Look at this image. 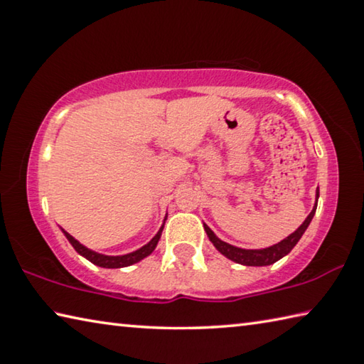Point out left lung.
Here are the masks:
<instances>
[{"label":"left lung","mask_w":364,"mask_h":364,"mask_svg":"<svg viewBox=\"0 0 364 364\" xmlns=\"http://www.w3.org/2000/svg\"><path fill=\"white\" fill-rule=\"evenodd\" d=\"M318 197H319V189H316V202H315V205H313V210L305 218L304 223H301L292 234H289L286 239H282L281 242L274 244V245H269V247H267V249H241V247H236V245H231V244H228L225 241H221L217 234H215L205 223H204V230L207 232L208 239H210V242L215 245V249H217L221 255L230 258V260L236 262L239 264H244V267H268V264H273L278 260H281L282 257H286L289 252H291L295 247V244L300 241V237L304 236V232L306 231L308 225L311 223L313 217H315L316 205H318Z\"/></svg>","instance_id":"1"}]
</instances>
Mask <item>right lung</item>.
Returning <instances> with one entry per match:
<instances>
[{
    "label": "right lung",
    "instance_id": "obj_1",
    "mask_svg": "<svg viewBox=\"0 0 364 364\" xmlns=\"http://www.w3.org/2000/svg\"><path fill=\"white\" fill-rule=\"evenodd\" d=\"M165 220H167V217L164 218V225H165ZM164 225L160 226V230L157 231L156 236H154L149 242H147L146 245H143V247H139L138 250L134 252H130V254H125V255H104V254H100V252H95L86 247V245L80 244L75 237L70 236L69 232L64 231V236L67 237V241H69L72 244V247L75 249L80 255L85 257L86 260H90L93 264H96V267H102V268H125V267H130V264L133 263H138L143 260V258H146L147 255H151L154 249L157 247L159 244V239L160 236H162V230H164Z\"/></svg>",
    "mask_w": 364,
    "mask_h": 364
}]
</instances>
